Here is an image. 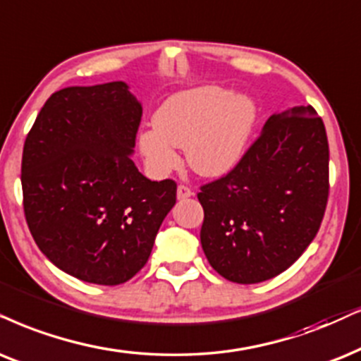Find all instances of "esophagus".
<instances>
[{
	"label": "esophagus",
	"instance_id": "obj_1",
	"mask_svg": "<svg viewBox=\"0 0 361 361\" xmlns=\"http://www.w3.org/2000/svg\"><path fill=\"white\" fill-rule=\"evenodd\" d=\"M191 195H193V191H191V188H188V186H186V185L178 186V190H176L178 200H186V198H190Z\"/></svg>",
	"mask_w": 361,
	"mask_h": 361
}]
</instances>
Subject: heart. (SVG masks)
Listing matches in <instances>:
<instances>
[{
  "label": "heart",
  "instance_id": "heart-1",
  "mask_svg": "<svg viewBox=\"0 0 361 361\" xmlns=\"http://www.w3.org/2000/svg\"><path fill=\"white\" fill-rule=\"evenodd\" d=\"M257 118L258 104L250 94L218 85L180 91L154 111V130L140 133V152L154 175L175 170L180 165L175 148H185L195 173L221 176L243 158Z\"/></svg>",
  "mask_w": 361,
  "mask_h": 361
}]
</instances>
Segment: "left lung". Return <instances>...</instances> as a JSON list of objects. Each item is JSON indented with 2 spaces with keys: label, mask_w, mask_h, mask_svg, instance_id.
<instances>
[{
  "label": "left lung",
  "mask_w": 361,
  "mask_h": 361,
  "mask_svg": "<svg viewBox=\"0 0 361 361\" xmlns=\"http://www.w3.org/2000/svg\"><path fill=\"white\" fill-rule=\"evenodd\" d=\"M328 140L313 106L275 113L228 175L203 185V252L223 278L252 285L280 275L320 230Z\"/></svg>",
  "instance_id": "8db88e82"
}]
</instances>
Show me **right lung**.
<instances>
[{
    "instance_id": "right-lung-1",
    "label": "right lung",
    "mask_w": 361,
    "mask_h": 361,
    "mask_svg": "<svg viewBox=\"0 0 361 361\" xmlns=\"http://www.w3.org/2000/svg\"><path fill=\"white\" fill-rule=\"evenodd\" d=\"M141 104L123 81L53 93L26 136L23 208L38 248L78 280L120 285L145 267L176 203L135 166Z\"/></svg>"
}]
</instances>
